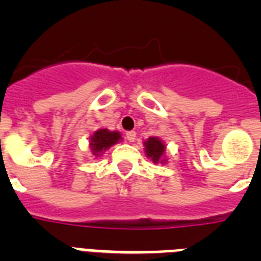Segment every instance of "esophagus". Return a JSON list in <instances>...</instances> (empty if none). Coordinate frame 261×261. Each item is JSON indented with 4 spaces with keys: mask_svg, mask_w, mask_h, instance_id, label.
Segmentation results:
<instances>
[{
    "mask_svg": "<svg viewBox=\"0 0 261 261\" xmlns=\"http://www.w3.org/2000/svg\"><path fill=\"white\" fill-rule=\"evenodd\" d=\"M125 137H126V140H128L129 142H135L136 132H133V130H130V132H126Z\"/></svg>",
    "mask_w": 261,
    "mask_h": 261,
    "instance_id": "esophagus-1",
    "label": "esophagus"
}]
</instances>
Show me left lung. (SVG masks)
<instances>
[{
    "instance_id": "left-lung-1",
    "label": "left lung",
    "mask_w": 261,
    "mask_h": 261,
    "mask_svg": "<svg viewBox=\"0 0 261 261\" xmlns=\"http://www.w3.org/2000/svg\"><path fill=\"white\" fill-rule=\"evenodd\" d=\"M145 147H146V154L149 158H151L154 163L159 162L161 158L163 156L165 153V145L161 140H158L156 137H150L145 142Z\"/></svg>"
}]
</instances>
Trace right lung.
I'll return each instance as SVG.
<instances>
[{"label":"right lung","mask_w":261,"mask_h":261,"mask_svg":"<svg viewBox=\"0 0 261 261\" xmlns=\"http://www.w3.org/2000/svg\"><path fill=\"white\" fill-rule=\"evenodd\" d=\"M121 136L119 132H110L108 129H99L91 136V150L94 155H99L103 150L108 149L119 141Z\"/></svg>","instance_id":"add662e5"}]
</instances>
